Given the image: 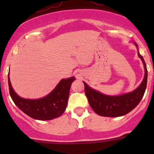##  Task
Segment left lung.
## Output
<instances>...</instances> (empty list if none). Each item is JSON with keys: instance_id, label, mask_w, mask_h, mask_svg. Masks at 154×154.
Returning <instances> with one entry per match:
<instances>
[{"instance_id": "1", "label": "left lung", "mask_w": 154, "mask_h": 154, "mask_svg": "<svg viewBox=\"0 0 154 154\" xmlns=\"http://www.w3.org/2000/svg\"><path fill=\"white\" fill-rule=\"evenodd\" d=\"M138 55L143 63L145 73L140 86L132 92L118 96L106 95L93 89L83 82L88 103L94 112L100 116L119 117L129 113L139 104L143 97L147 86V70L142 56L139 52H138Z\"/></svg>"}]
</instances>
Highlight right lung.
<instances>
[{"instance_id": "1", "label": "right lung", "mask_w": 154, "mask_h": 154, "mask_svg": "<svg viewBox=\"0 0 154 154\" xmlns=\"http://www.w3.org/2000/svg\"><path fill=\"white\" fill-rule=\"evenodd\" d=\"M74 80V77L63 79L50 94L35 100L25 99L18 96L12 88L10 77H8L9 89L15 104L26 115L36 120H52L62 116L66 110L70 88Z\"/></svg>"}]
</instances>
